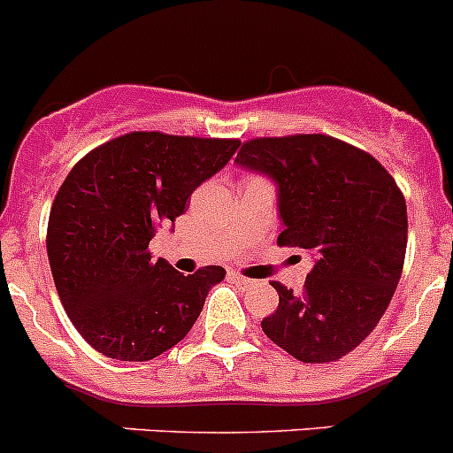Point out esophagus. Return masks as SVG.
I'll return each instance as SVG.
<instances>
[{
	"instance_id": "34e87169",
	"label": "esophagus",
	"mask_w": 453,
	"mask_h": 453,
	"mask_svg": "<svg viewBox=\"0 0 453 453\" xmlns=\"http://www.w3.org/2000/svg\"><path fill=\"white\" fill-rule=\"evenodd\" d=\"M229 278H231V280H234L235 285H240V288H242V289L254 288V280H249V278L240 276V273H235V272H231V273H229Z\"/></svg>"
}]
</instances>
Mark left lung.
<instances>
[{
  "mask_svg": "<svg viewBox=\"0 0 453 453\" xmlns=\"http://www.w3.org/2000/svg\"><path fill=\"white\" fill-rule=\"evenodd\" d=\"M235 165L273 181L278 244L314 258L301 294L272 283L278 308L263 332L298 362H337L371 334L400 283L406 202L395 180L326 134L247 141Z\"/></svg>",
  "mask_w": 453,
  "mask_h": 453,
  "instance_id": "8db88e82",
  "label": "left lung"
}]
</instances>
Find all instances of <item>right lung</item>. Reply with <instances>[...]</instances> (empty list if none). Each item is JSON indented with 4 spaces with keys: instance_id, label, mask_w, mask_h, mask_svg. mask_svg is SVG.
<instances>
[{
    "instance_id": "obj_1",
    "label": "right lung",
    "mask_w": 453,
    "mask_h": 453,
    "mask_svg": "<svg viewBox=\"0 0 453 453\" xmlns=\"http://www.w3.org/2000/svg\"><path fill=\"white\" fill-rule=\"evenodd\" d=\"M235 139L132 132L82 157L62 181L47 229L53 283L91 348L119 362H148L190 332L218 265L195 273L152 260L148 244L175 226L202 181L229 164Z\"/></svg>"
}]
</instances>
